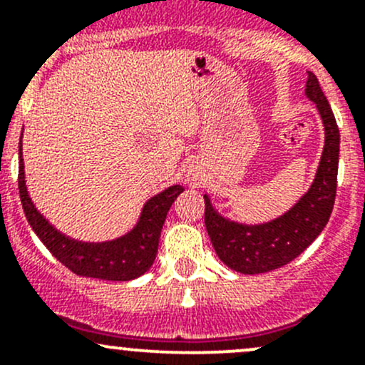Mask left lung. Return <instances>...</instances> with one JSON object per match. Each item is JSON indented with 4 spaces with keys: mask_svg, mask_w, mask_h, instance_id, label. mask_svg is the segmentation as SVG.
Returning <instances> with one entry per match:
<instances>
[{
    "mask_svg": "<svg viewBox=\"0 0 365 365\" xmlns=\"http://www.w3.org/2000/svg\"><path fill=\"white\" fill-rule=\"evenodd\" d=\"M305 93L316 104L325 125V148L309 192L288 213L261 226L230 222L213 210L205 196L206 231L217 256L231 270L254 275L284 267L300 256L329 222L337 190L339 128L312 72H309Z\"/></svg>",
    "mask_w": 365,
    "mask_h": 365,
    "instance_id": "obj_1",
    "label": "left lung"
}]
</instances>
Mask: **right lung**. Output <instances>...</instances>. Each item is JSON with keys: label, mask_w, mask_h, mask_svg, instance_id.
Segmentation results:
<instances>
[{"label": "right lung", "mask_w": 365, "mask_h": 365, "mask_svg": "<svg viewBox=\"0 0 365 365\" xmlns=\"http://www.w3.org/2000/svg\"><path fill=\"white\" fill-rule=\"evenodd\" d=\"M19 145V194L29 226L49 249L51 254L68 270L77 275H86L106 281H130L145 274L153 264L159 249V238L165 215L173 201L183 192V187L173 185L157 194L143 208L138 226L125 237L104 244H83L67 238L54 230L31 203L26 190L24 162Z\"/></svg>", "instance_id": "1"}]
</instances>
